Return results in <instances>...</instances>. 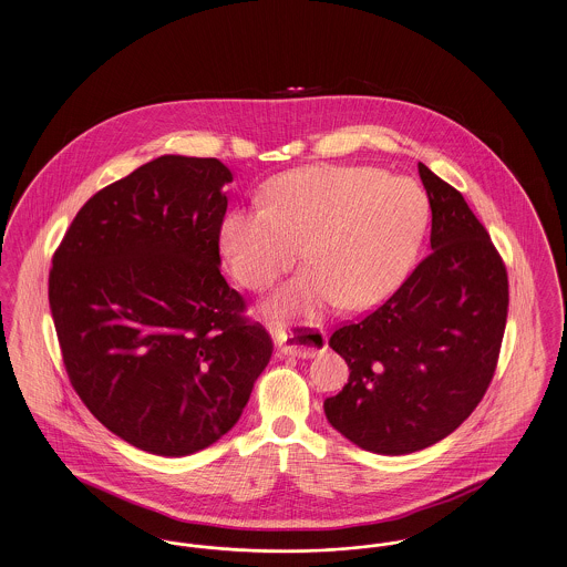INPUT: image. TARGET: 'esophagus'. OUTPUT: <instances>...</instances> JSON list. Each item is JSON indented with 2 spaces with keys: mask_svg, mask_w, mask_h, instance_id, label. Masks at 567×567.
<instances>
[{
  "mask_svg": "<svg viewBox=\"0 0 567 567\" xmlns=\"http://www.w3.org/2000/svg\"><path fill=\"white\" fill-rule=\"evenodd\" d=\"M279 350L288 357L313 358L328 348L327 330L320 324H269Z\"/></svg>",
  "mask_w": 567,
  "mask_h": 567,
  "instance_id": "34e87169",
  "label": "esophagus"
}]
</instances>
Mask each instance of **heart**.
<instances>
[{
	"label": "heart",
	"instance_id": "heart-1",
	"mask_svg": "<svg viewBox=\"0 0 567 567\" xmlns=\"http://www.w3.org/2000/svg\"><path fill=\"white\" fill-rule=\"evenodd\" d=\"M429 203L417 183L373 166H307L265 189V209H237L221 224V249L249 290H267L300 260L311 265L267 309L313 316L341 300L378 305L401 284L424 237Z\"/></svg>",
	"mask_w": 567,
	"mask_h": 567
}]
</instances>
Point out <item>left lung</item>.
<instances>
[{"label":"left lung","mask_w":567,"mask_h":567,"mask_svg":"<svg viewBox=\"0 0 567 567\" xmlns=\"http://www.w3.org/2000/svg\"><path fill=\"white\" fill-rule=\"evenodd\" d=\"M417 175L431 205V251L392 297L341 324L330 348L350 378L324 401L328 422L378 454L433 446L463 424L491 384L506 330L507 270L463 194Z\"/></svg>","instance_id":"left-lung-1"}]
</instances>
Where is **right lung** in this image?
Instances as JSON below:
<instances>
[{
    "instance_id": "right-lung-1",
    "label": "right lung",
    "mask_w": 567,
    "mask_h": 567,
    "mask_svg": "<svg viewBox=\"0 0 567 567\" xmlns=\"http://www.w3.org/2000/svg\"><path fill=\"white\" fill-rule=\"evenodd\" d=\"M233 173L162 155L93 194L53 254L49 302L70 384L109 431L159 456L239 420L272 343L219 272Z\"/></svg>"
}]
</instances>
